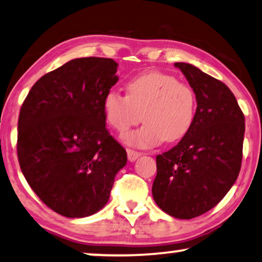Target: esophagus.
<instances>
[{"instance_id":"1","label":"esophagus","mask_w":262,"mask_h":262,"mask_svg":"<svg viewBox=\"0 0 262 262\" xmlns=\"http://www.w3.org/2000/svg\"><path fill=\"white\" fill-rule=\"evenodd\" d=\"M127 156H128L129 162H135V160H137L139 157L141 156V153L134 151V149H129L128 148L127 149Z\"/></svg>"}]
</instances>
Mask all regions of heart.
<instances>
[{
    "instance_id": "heart-1",
    "label": "heart",
    "mask_w": 262,
    "mask_h": 262,
    "mask_svg": "<svg viewBox=\"0 0 262 262\" xmlns=\"http://www.w3.org/2000/svg\"><path fill=\"white\" fill-rule=\"evenodd\" d=\"M127 96L109 90L103 98L106 123L120 135L132 125L145 123L125 138L129 145L147 148L164 139L173 142L182 139L193 125L196 113L194 90L175 76L162 72H147L125 83Z\"/></svg>"
}]
</instances>
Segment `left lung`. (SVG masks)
Listing matches in <instances>:
<instances>
[{
	"label": "left lung",
	"instance_id": "1",
	"mask_svg": "<svg viewBox=\"0 0 262 262\" xmlns=\"http://www.w3.org/2000/svg\"><path fill=\"white\" fill-rule=\"evenodd\" d=\"M196 96L189 132L157 156L152 195L171 217L191 219L213 208L236 182L242 163L245 115L224 82L177 62Z\"/></svg>",
	"mask_w": 262,
	"mask_h": 262
}]
</instances>
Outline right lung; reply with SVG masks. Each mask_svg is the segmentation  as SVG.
<instances>
[{
    "instance_id": "1",
    "label": "right lung",
    "mask_w": 262,
    "mask_h": 262,
    "mask_svg": "<svg viewBox=\"0 0 262 262\" xmlns=\"http://www.w3.org/2000/svg\"><path fill=\"white\" fill-rule=\"evenodd\" d=\"M111 58H75L41 76L24 100L17 158L27 183L56 213L95 214L109 201L127 152L105 127L103 98L117 82Z\"/></svg>"
}]
</instances>
